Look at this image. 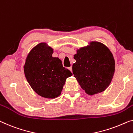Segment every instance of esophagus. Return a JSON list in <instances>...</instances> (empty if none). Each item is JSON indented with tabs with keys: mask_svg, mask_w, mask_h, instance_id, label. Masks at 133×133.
I'll list each match as a JSON object with an SVG mask.
<instances>
[{
	"mask_svg": "<svg viewBox=\"0 0 133 133\" xmlns=\"http://www.w3.org/2000/svg\"><path fill=\"white\" fill-rule=\"evenodd\" d=\"M68 69H69V70H70V71H71V72H72V66L69 67Z\"/></svg>",
	"mask_w": 133,
	"mask_h": 133,
	"instance_id": "1",
	"label": "esophagus"
}]
</instances>
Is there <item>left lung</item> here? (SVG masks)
<instances>
[{
    "instance_id": "8db88e82",
    "label": "left lung",
    "mask_w": 133,
    "mask_h": 133,
    "mask_svg": "<svg viewBox=\"0 0 133 133\" xmlns=\"http://www.w3.org/2000/svg\"><path fill=\"white\" fill-rule=\"evenodd\" d=\"M74 76L87 94L102 92L109 85L115 73V63L109 49L98 42H91L81 48L74 55Z\"/></svg>"
}]
</instances>
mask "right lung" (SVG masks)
Here are the masks:
<instances>
[{"instance_id": "add662e5", "label": "right lung", "mask_w": 133, "mask_h": 133, "mask_svg": "<svg viewBox=\"0 0 133 133\" xmlns=\"http://www.w3.org/2000/svg\"><path fill=\"white\" fill-rule=\"evenodd\" d=\"M53 49L46 43L35 46L27 55L24 66L25 76L31 88L43 97L54 98L61 94L67 78L72 73L63 66Z\"/></svg>"}]
</instances>
